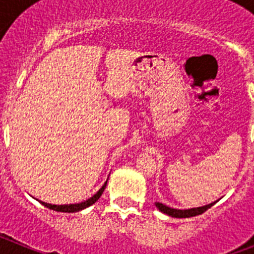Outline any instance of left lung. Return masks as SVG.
Instances as JSON below:
<instances>
[{
	"instance_id": "1",
	"label": "left lung",
	"mask_w": 254,
	"mask_h": 254,
	"mask_svg": "<svg viewBox=\"0 0 254 254\" xmlns=\"http://www.w3.org/2000/svg\"><path fill=\"white\" fill-rule=\"evenodd\" d=\"M216 202H212L210 205H206L202 206V207H197V208H190V210H177V208H170L168 206L163 205L160 202H156V207L164 212V214L169 215L172 217H179V219H186V217H192V216H197V215H201L203 214L206 210L211 207V206H214Z\"/></svg>"
}]
</instances>
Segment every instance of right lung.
Instances as JSON below:
<instances>
[{
    "instance_id": "1",
    "label": "right lung",
    "mask_w": 254,
    "mask_h": 254,
    "mask_svg": "<svg viewBox=\"0 0 254 254\" xmlns=\"http://www.w3.org/2000/svg\"><path fill=\"white\" fill-rule=\"evenodd\" d=\"M105 186H107V182H105L104 186H103V187L98 190V193H95L93 197H91V198L86 199V201H84V202H81V203H75V205H51V203L42 202V201H39V202L42 203L43 206H46V207L51 208V210L60 211V212H77V211L84 210V208L89 207V206H91L93 203H95L96 201L99 199V197L102 196L103 190H105Z\"/></svg>"
}]
</instances>
